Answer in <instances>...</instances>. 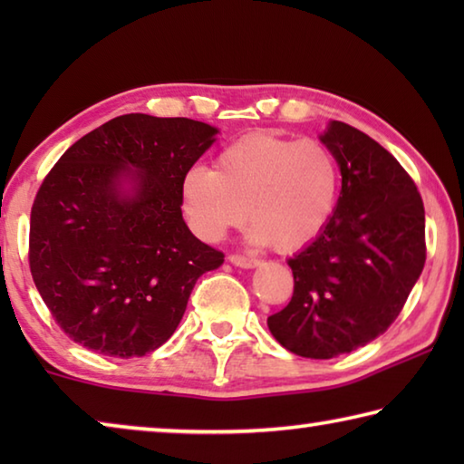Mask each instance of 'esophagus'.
<instances>
[{
    "instance_id": "obj_1",
    "label": "esophagus",
    "mask_w": 464,
    "mask_h": 464,
    "mask_svg": "<svg viewBox=\"0 0 464 464\" xmlns=\"http://www.w3.org/2000/svg\"><path fill=\"white\" fill-rule=\"evenodd\" d=\"M229 262L235 264V266H239V268H256V266L260 264V260H256V257L243 256V254H231Z\"/></svg>"
}]
</instances>
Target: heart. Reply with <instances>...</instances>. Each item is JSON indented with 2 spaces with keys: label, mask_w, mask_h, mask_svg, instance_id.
<instances>
[{
  "label": "heart",
  "mask_w": 464,
  "mask_h": 464,
  "mask_svg": "<svg viewBox=\"0 0 464 464\" xmlns=\"http://www.w3.org/2000/svg\"><path fill=\"white\" fill-rule=\"evenodd\" d=\"M340 168L317 139L251 132L218 153L215 169L194 166L182 182L184 210L194 231L218 241L247 218L251 239L278 251L315 241L332 221Z\"/></svg>",
  "instance_id": "b5f03b06"
}]
</instances>
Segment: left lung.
I'll return each instance as SVG.
<instances>
[{
    "label": "left lung",
    "mask_w": 464,
    "mask_h": 464,
    "mask_svg": "<svg viewBox=\"0 0 464 464\" xmlns=\"http://www.w3.org/2000/svg\"><path fill=\"white\" fill-rule=\"evenodd\" d=\"M342 192L325 231L290 257L295 293L268 317L280 345L327 360L362 348L401 313L426 264V215L411 176L387 149L332 121Z\"/></svg>",
    "instance_id": "8db88e82"
}]
</instances>
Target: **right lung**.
<instances>
[{"label":"right lung","instance_id":"right-lung-1","mask_svg":"<svg viewBox=\"0 0 464 464\" xmlns=\"http://www.w3.org/2000/svg\"><path fill=\"white\" fill-rule=\"evenodd\" d=\"M217 132L190 119L116 116L46 174L30 213L28 262L75 343L114 358L149 354L176 332L196 280L223 264V251L182 218L184 176Z\"/></svg>","mask_w":464,"mask_h":464}]
</instances>
